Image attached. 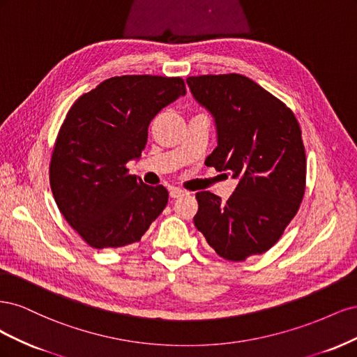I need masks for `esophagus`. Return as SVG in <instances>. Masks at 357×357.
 <instances>
[{
	"label": "esophagus",
	"mask_w": 357,
	"mask_h": 357,
	"mask_svg": "<svg viewBox=\"0 0 357 357\" xmlns=\"http://www.w3.org/2000/svg\"><path fill=\"white\" fill-rule=\"evenodd\" d=\"M183 195H186L185 190H181V189H178V188H171V189H169V197H171V198H180V197H183Z\"/></svg>",
	"instance_id": "34e87169"
}]
</instances>
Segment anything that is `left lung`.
<instances>
[{
	"instance_id": "left-lung-1",
	"label": "left lung",
	"mask_w": 357,
	"mask_h": 357,
	"mask_svg": "<svg viewBox=\"0 0 357 357\" xmlns=\"http://www.w3.org/2000/svg\"><path fill=\"white\" fill-rule=\"evenodd\" d=\"M193 98L215 123L218 147L205 165L238 178L225 204L197 193L193 218L214 252L232 262L269 250L295 218L305 192L307 159L295 114L241 74L188 77Z\"/></svg>"
}]
</instances>
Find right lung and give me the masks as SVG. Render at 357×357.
<instances>
[{"label": "right lung", "mask_w": 357, "mask_h": 357, "mask_svg": "<svg viewBox=\"0 0 357 357\" xmlns=\"http://www.w3.org/2000/svg\"><path fill=\"white\" fill-rule=\"evenodd\" d=\"M186 93L180 77L121 75L82 95L67 113L50 160V188L59 211L93 248L142 240L164 211L168 190L129 176L153 117Z\"/></svg>", "instance_id": "add662e5"}]
</instances>
